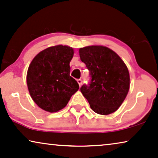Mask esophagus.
Here are the masks:
<instances>
[{
    "label": "esophagus",
    "mask_w": 158,
    "mask_h": 158,
    "mask_svg": "<svg viewBox=\"0 0 158 158\" xmlns=\"http://www.w3.org/2000/svg\"><path fill=\"white\" fill-rule=\"evenodd\" d=\"M77 83H78V84H79L80 87H81V86L82 85V82H83V81H82V79H77Z\"/></svg>",
    "instance_id": "34e87169"
}]
</instances>
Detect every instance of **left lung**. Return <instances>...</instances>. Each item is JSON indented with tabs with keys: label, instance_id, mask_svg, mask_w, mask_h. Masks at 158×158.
Segmentation results:
<instances>
[{
	"label": "left lung",
	"instance_id": "1",
	"mask_svg": "<svg viewBox=\"0 0 158 158\" xmlns=\"http://www.w3.org/2000/svg\"><path fill=\"white\" fill-rule=\"evenodd\" d=\"M80 57L90 71V81L81 88L91 109L108 115L117 110L129 89L127 67L116 52L103 46H88L79 49Z\"/></svg>",
	"mask_w": 158,
	"mask_h": 158
}]
</instances>
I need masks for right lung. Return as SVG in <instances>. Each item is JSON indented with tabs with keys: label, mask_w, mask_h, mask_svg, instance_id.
Masks as SVG:
<instances>
[{
	"label": "right lung",
	"mask_w": 158,
	"mask_h": 158,
	"mask_svg": "<svg viewBox=\"0 0 158 158\" xmlns=\"http://www.w3.org/2000/svg\"><path fill=\"white\" fill-rule=\"evenodd\" d=\"M72 47L57 45L40 52L29 64L27 83L29 94L39 107L54 113L63 109L79 89L70 75Z\"/></svg>",
	"instance_id": "obj_1"
}]
</instances>
